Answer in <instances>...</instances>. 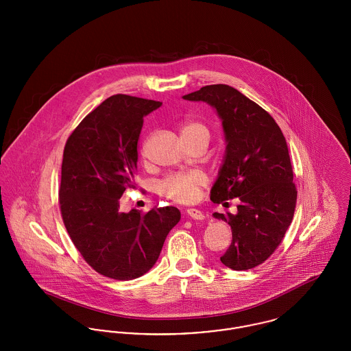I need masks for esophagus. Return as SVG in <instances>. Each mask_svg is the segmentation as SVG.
I'll list each match as a JSON object with an SVG mask.
<instances>
[{
    "instance_id": "1",
    "label": "esophagus",
    "mask_w": 351,
    "mask_h": 351,
    "mask_svg": "<svg viewBox=\"0 0 351 351\" xmlns=\"http://www.w3.org/2000/svg\"><path fill=\"white\" fill-rule=\"evenodd\" d=\"M187 215H189L191 219H195V220H203V219H204V214H203L202 211L196 210V208H189V210H187Z\"/></svg>"
}]
</instances>
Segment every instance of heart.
I'll use <instances>...</instances> for the list:
<instances>
[{
    "label": "heart",
    "mask_w": 351,
    "mask_h": 351,
    "mask_svg": "<svg viewBox=\"0 0 351 351\" xmlns=\"http://www.w3.org/2000/svg\"><path fill=\"white\" fill-rule=\"evenodd\" d=\"M180 135L183 141H189L199 136L210 137L208 128L196 120H186L180 125ZM207 184V176L203 172H178L169 175L162 183V195L172 199L173 202L189 204L193 203L200 189Z\"/></svg>",
    "instance_id": "obj_1"
}]
</instances>
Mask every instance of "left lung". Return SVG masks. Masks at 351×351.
<instances>
[{
  "mask_svg": "<svg viewBox=\"0 0 351 351\" xmlns=\"http://www.w3.org/2000/svg\"><path fill=\"white\" fill-rule=\"evenodd\" d=\"M183 99L210 104L221 119L227 145L211 200H241L237 215L214 213L232 231L220 261L232 270L254 269L282 243L295 211L297 189L286 138L269 112L230 85H206Z\"/></svg>",
  "mask_w": 351,
  "mask_h": 351,
  "instance_id": "8db88e82",
  "label": "left lung"
}]
</instances>
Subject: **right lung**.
I'll return each mask as SVG.
<instances>
[{"label":"right lung","instance_id":"1","mask_svg":"<svg viewBox=\"0 0 351 351\" xmlns=\"http://www.w3.org/2000/svg\"><path fill=\"white\" fill-rule=\"evenodd\" d=\"M160 106L113 95L84 117L64 148L58 199L65 228L85 262L116 280L151 270L180 220L176 207L120 210L124 191L135 187L144 116Z\"/></svg>","mask_w":351,"mask_h":351}]
</instances>
